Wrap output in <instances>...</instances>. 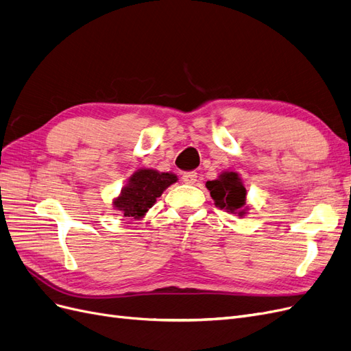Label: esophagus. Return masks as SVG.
<instances>
[{
  "instance_id": "1",
  "label": "esophagus",
  "mask_w": 351,
  "mask_h": 351,
  "mask_svg": "<svg viewBox=\"0 0 351 351\" xmlns=\"http://www.w3.org/2000/svg\"><path fill=\"white\" fill-rule=\"evenodd\" d=\"M182 180H183V183H186V184H195L196 180H197V173L196 171H187V173L183 174Z\"/></svg>"
}]
</instances>
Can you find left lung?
<instances>
[{
    "label": "left lung",
    "instance_id": "1",
    "mask_svg": "<svg viewBox=\"0 0 351 351\" xmlns=\"http://www.w3.org/2000/svg\"><path fill=\"white\" fill-rule=\"evenodd\" d=\"M206 187L218 208L226 209L230 214H239V217L246 214V210L249 209L246 206L247 192L237 173H221L217 180L206 182Z\"/></svg>",
    "mask_w": 351,
    "mask_h": 351
}]
</instances>
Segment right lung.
Segmentation results:
<instances>
[{
	"label": "right lung",
	"instance_id": "right-lung-1",
	"mask_svg": "<svg viewBox=\"0 0 351 351\" xmlns=\"http://www.w3.org/2000/svg\"><path fill=\"white\" fill-rule=\"evenodd\" d=\"M176 182L177 176L173 173H159L147 168L137 169L123 187L120 196L114 199L112 205L125 218L141 219L164 190Z\"/></svg>",
	"mask_w": 351,
	"mask_h": 351
}]
</instances>
